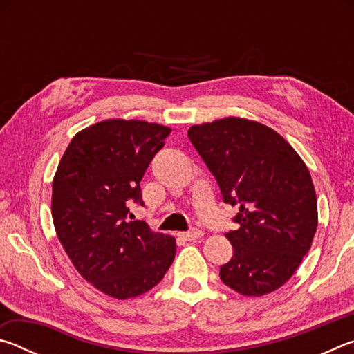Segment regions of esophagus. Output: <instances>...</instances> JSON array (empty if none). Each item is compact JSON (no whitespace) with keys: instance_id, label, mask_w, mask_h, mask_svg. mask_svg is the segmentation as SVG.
<instances>
[{"instance_id":"obj_1","label":"esophagus","mask_w":354,"mask_h":354,"mask_svg":"<svg viewBox=\"0 0 354 354\" xmlns=\"http://www.w3.org/2000/svg\"><path fill=\"white\" fill-rule=\"evenodd\" d=\"M203 236V231L201 230H192V231H187V232H181L179 234V237L184 239V241H195V239H200Z\"/></svg>"}]
</instances>
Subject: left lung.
<instances>
[{"instance_id": "1", "label": "left lung", "mask_w": 354, "mask_h": 354, "mask_svg": "<svg viewBox=\"0 0 354 354\" xmlns=\"http://www.w3.org/2000/svg\"><path fill=\"white\" fill-rule=\"evenodd\" d=\"M223 201L239 206L226 232L232 257L220 279L242 295L279 289L295 273L317 230V196L308 167L273 129L227 117L189 129Z\"/></svg>"}]
</instances>
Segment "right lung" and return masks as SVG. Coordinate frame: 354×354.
Here are the masks:
<instances>
[{
	"label": "right lung",
	"instance_id": "right-lung-1",
	"mask_svg": "<svg viewBox=\"0 0 354 354\" xmlns=\"http://www.w3.org/2000/svg\"><path fill=\"white\" fill-rule=\"evenodd\" d=\"M171 129L140 120H106L77 133L53 181L56 234L81 277L127 299L159 283L175 259V237L131 220L143 206L140 181Z\"/></svg>",
	"mask_w": 354,
	"mask_h": 354
}]
</instances>
